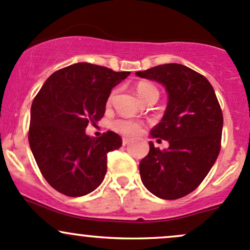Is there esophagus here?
I'll list each match as a JSON object with an SVG mask.
<instances>
[{"label": "esophagus", "mask_w": 250, "mask_h": 250, "mask_svg": "<svg viewBox=\"0 0 250 250\" xmlns=\"http://www.w3.org/2000/svg\"><path fill=\"white\" fill-rule=\"evenodd\" d=\"M129 143H130V140H129V139H127V138H125V139H123V140H122V145H123V146H127Z\"/></svg>", "instance_id": "obj_1"}]
</instances>
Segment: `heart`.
I'll use <instances>...</instances> for the list:
<instances>
[{
  "label": "heart",
  "mask_w": 250,
  "mask_h": 250,
  "mask_svg": "<svg viewBox=\"0 0 250 250\" xmlns=\"http://www.w3.org/2000/svg\"><path fill=\"white\" fill-rule=\"evenodd\" d=\"M136 93L140 97L141 101L145 102L149 97H159V92L157 87L152 83H140L136 86ZM111 128L116 133L123 134V135H135V134L140 133L141 125L138 122L132 120H127V118H117V120L112 121Z\"/></svg>",
  "instance_id": "b5f03b06"
}]
</instances>
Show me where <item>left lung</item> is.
Masks as SVG:
<instances>
[{
  "mask_svg": "<svg viewBox=\"0 0 250 250\" xmlns=\"http://www.w3.org/2000/svg\"><path fill=\"white\" fill-rule=\"evenodd\" d=\"M136 75L162 83L167 93L164 116L149 136L167 140L169 147L160 151L149 141L139 165L141 181L153 195L176 200L198 187L217 160L222 109L209 81L183 64L157 65Z\"/></svg>",
  "mask_w": 250,
  "mask_h": 250,
  "instance_id": "obj_1",
  "label": "left lung"
}]
</instances>
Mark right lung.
Masks as SVG:
<instances>
[{
	"instance_id": "obj_1",
	"label": "right lung",
	"mask_w": 250,
	"mask_h": 250,
	"mask_svg": "<svg viewBox=\"0 0 250 250\" xmlns=\"http://www.w3.org/2000/svg\"><path fill=\"white\" fill-rule=\"evenodd\" d=\"M130 72L79 62L46 79L31 106V151L48 183L68 196H83L97 189L106 173L107 152L122 139L106 132L96 139L88 125L103 117L111 90Z\"/></svg>"
}]
</instances>
